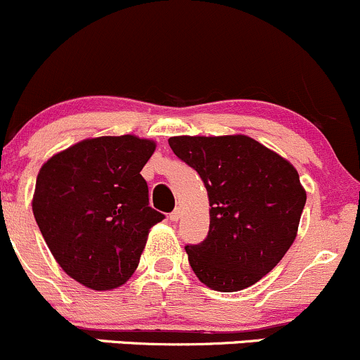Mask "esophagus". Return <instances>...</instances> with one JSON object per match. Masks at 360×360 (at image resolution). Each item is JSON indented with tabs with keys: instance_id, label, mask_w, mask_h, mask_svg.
<instances>
[{
	"instance_id": "1",
	"label": "esophagus",
	"mask_w": 360,
	"mask_h": 360,
	"mask_svg": "<svg viewBox=\"0 0 360 360\" xmlns=\"http://www.w3.org/2000/svg\"><path fill=\"white\" fill-rule=\"evenodd\" d=\"M180 216H181V211H180V207H176L175 211H173V212H169V219H172V221H179V219H180Z\"/></svg>"
}]
</instances>
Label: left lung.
I'll return each instance as SVG.
<instances>
[{"instance_id":"8db88e82","label":"left lung","mask_w":360,"mask_h":360,"mask_svg":"<svg viewBox=\"0 0 360 360\" xmlns=\"http://www.w3.org/2000/svg\"><path fill=\"white\" fill-rule=\"evenodd\" d=\"M210 197L206 240L185 245L195 276L218 292H238L268 274L299 230L305 191L290 161L247 135L169 137Z\"/></svg>"}]
</instances>
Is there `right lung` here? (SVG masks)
Here are the masks:
<instances>
[{"label":"right lung","mask_w":360,"mask_h":360,"mask_svg":"<svg viewBox=\"0 0 360 360\" xmlns=\"http://www.w3.org/2000/svg\"><path fill=\"white\" fill-rule=\"evenodd\" d=\"M156 142L137 135L80 141L41 166L32 211L53 257L92 290H113L139 266L149 230L165 214L149 206L141 172Z\"/></svg>","instance_id":"add662e5"}]
</instances>
